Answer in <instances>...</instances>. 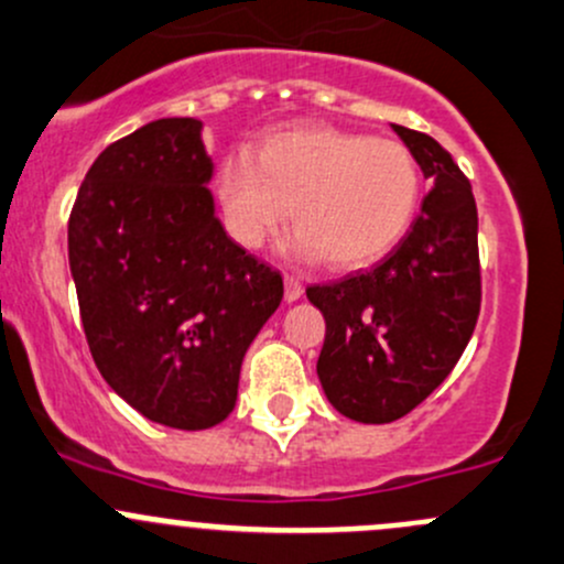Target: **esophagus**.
<instances>
[{"label":"esophagus","mask_w":564,"mask_h":564,"mask_svg":"<svg viewBox=\"0 0 564 564\" xmlns=\"http://www.w3.org/2000/svg\"><path fill=\"white\" fill-rule=\"evenodd\" d=\"M302 292H305V289H302L300 278H294V275H286V300H289V302L300 300V297H302Z\"/></svg>","instance_id":"esophagus-1"}]
</instances>
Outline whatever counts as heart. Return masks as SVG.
Returning <instances> with one entry per match:
<instances>
[{"label": "heart", "instance_id": "heart-1", "mask_svg": "<svg viewBox=\"0 0 564 564\" xmlns=\"http://www.w3.org/2000/svg\"><path fill=\"white\" fill-rule=\"evenodd\" d=\"M422 194L416 159L394 140L300 127L270 134L257 159L232 156L218 175L229 232L246 248L286 227L327 267L370 264L405 235Z\"/></svg>", "mask_w": 564, "mask_h": 564}]
</instances>
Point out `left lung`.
I'll use <instances>...</instances> for the list:
<instances>
[{
  "instance_id": "obj_1",
  "label": "left lung",
  "mask_w": 564,
  "mask_h": 564,
  "mask_svg": "<svg viewBox=\"0 0 564 564\" xmlns=\"http://www.w3.org/2000/svg\"><path fill=\"white\" fill-rule=\"evenodd\" d=\"M435 186L400 246L365 272L307 286L327 318L318 378L354 422L389 424L432 394L465 351L481 313L478 210L452 153L394 127Z\"/></svg>"
}]
</instances>
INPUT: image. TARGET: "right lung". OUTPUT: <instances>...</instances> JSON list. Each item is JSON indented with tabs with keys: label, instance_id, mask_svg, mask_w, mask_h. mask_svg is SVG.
I'll list each match as a JSON object with an SVG mask.
<instances>
[{
	"label": "right lung",
	"instance_id": "right-lung-1",
	"mask_svg": "<svg viewBox=\"0 0 564 564\" xmlns=\"http://www.w3.org/2000/svg\"><path fill=\"white\" fill-rule=\"evenodd\" d=\"M197 118L110 142L69 213V270L88 351L151 422L207 430L232 413L248 346L283 278L224 232Z\"/></svg>",
	"mask_w": 564,
	"mask_h": 564
}]
</instances>
